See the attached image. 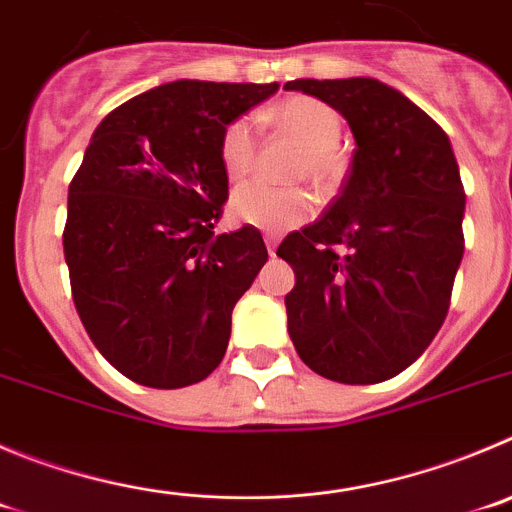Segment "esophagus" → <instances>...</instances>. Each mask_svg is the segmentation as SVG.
<instances>
[{"label": "esophagus", "mask_w": 512, "mask_h": 512, "mask_svg": "<svg viewBox=\"0 0 512 512\" xmlns=\"http://www.w3.org/2000/svg\"><path fill=\"white\" fill-rule=\"evenodd\" d=\"M278 242H280L278 232H265V245H267V252H270V255H275V250H278Z\"/></svg>", "instance_id": "obj_1"}]
</instances>
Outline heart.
Instances as JSON below:
<instances>
[{
    "instance_id": "obj_1",
    "label": "heart",
    "mask_w": 512,
    "mask_h": 512,
    "mask_svg": "<svg viewBox=\"0 0 512 512\" xmlns=\"http://www.w3.org/2000/svg\"><path fill=\"white\" fill-rule=\"evenodd\" d=\"M275 126L305 148L293 169L295 181H310L323 194H333L346 176V159L338 151L343 121L331 105L310 95H293L267 111ZM219 159L229 179H242L257 159L255 128L240 116L224 126L219 138ZM234 222L260 229H288L313 214V197L305 189H272L260 181L237 186L229 199Z\"/></svg>"
}]
</instances>
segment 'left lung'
I'll return each instance as SVG.
<instances>
[{
  "mask_svg": "<svg viewBox=\"0 0 512 512\" xmlns=\"http://www.w3.org/2000/svg\"><path fill=\"white\" fill-rule=\"evenodd\" d=\"M336 108L356 138L341 194L278 255L295 270L288 333L315 374L379 384L442 328L465 252V189L437 121L374 78L290 80Z\"/></svg>",
  "mask_w": 512,
  "mask_h": 512,
  "instance_id": "obj_1",
  "label": "left lung"
}]
</instances>
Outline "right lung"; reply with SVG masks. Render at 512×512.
Masks as SVG:
<instances>
[{
	"instance_id": "add662e5",
	"label": "right lung",
	"mask_w": 512,
	"mask_h": 512,
	"mask_svg": "<svg viewBox=\"0 0 512 512\" xmlns=\"http://www.w3.org/2000/svg\"><path fill=\"white\" fill-rule=\"evenodd\" d=\"M278 88L159 85L108 113L85 148L62 232L70 288L90 341L136 384L181 389L224 358L267 247L252 224L214 232L229 197L219 138Z\"/></svg>"
}]
</instances>
